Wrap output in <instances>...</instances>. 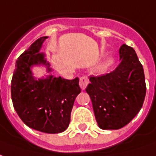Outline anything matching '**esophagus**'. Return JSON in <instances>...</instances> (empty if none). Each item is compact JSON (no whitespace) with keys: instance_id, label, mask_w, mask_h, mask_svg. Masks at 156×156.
<instances>
[{"instance_id":"1","label":"esophagus","mask_w":156,"mask_h":156,"mask_svg":"<svg viewBox=\"0 0 156 156\" xmlns=\"http://www.w3.org/2000/svg\"><path fill=\"white\" fill-rule=\"evenodd\" d=\"M88 78L86 77V76H83L79 79V86L82 88V90H84L86 87H87V84H88Z\"/></svg>"}]
</instances>
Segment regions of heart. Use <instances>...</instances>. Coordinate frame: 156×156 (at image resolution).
<instances>
[{
  "instance_id": "obj_1",
  "label": "heart",
  "mask_w": 156,
  "mask_h": 156,
  "mask_svg": "<svg viewBox=\"0 0 156 156\" xmlns=\"http://www.w3.org/2000/svg\"><path fill=\"white\" fill-rule=\"evenodd\" d=\"M113 63V58H107V59H105V61L102 63V65H101V69H104L106 68H107L108 66H110L112 63Z\"/></svg>"
}]
</instances>
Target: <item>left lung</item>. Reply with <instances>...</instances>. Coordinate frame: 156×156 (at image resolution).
<instances>
[{"label": "left lung", "mask_w": 156, "mask_h": 156, "mask_svg": "<svg viewBox=\"0 0 156 156\" xmlns=\"http://www.w3.org/2000/svg\"><path fill=\"white\" fill-rule=\"evenodd\" d=\"M121 63L107 74L91 76L86 88L92 100L98 125L117 130L127 125L142 107L146 93L142 64L133 48L122 44Z\"/></svg>", "instance_id": "8db88e82"}]
</instances>
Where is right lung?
Listing matches in <instances>:
<instances>
[{
	"mask_svg": "<svg viewBox=\"0 0 156 156\" xmlns=\"http://www.w3.org/2000/svg\"><path fill=\"white\" fill-rule=\"evenodd\" d=\"M48 37L35 40L16 61L11 80V99L15 110L29 127L45 133H60L66 130L76 97L80 93L79 79L54 78L36 79L31 66L44 64L51 71L44 55L39 53Z\"/></svg>",
	"mask_w": 156,
	"mask_h": 156,
	"instance_id": "obj_1",
	"label": "right lung"
}]
</instances>
